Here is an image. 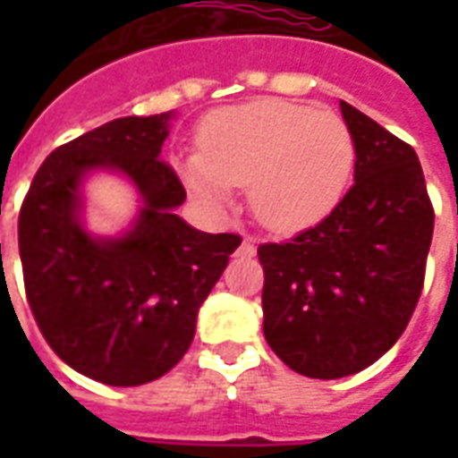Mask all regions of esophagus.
<instances>
[{
	"label": "esophagus",
	"instance_id": "obj_1",
	"mask_svg": "<svg viewBox=\"0 0 458 458\" xmlns=\"http://www.w3.org/2000/svg\"><path fill=\"white\" fill-rule=\"evenodd\" d=\"M255 252H258V245H255L250 238L242 240V245L238 248L240 258H255Z\"/></svg>",
	"mask_w": 458,
	"mask_h": 458
}]
</instances>
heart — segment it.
<instances>
[{
    "label": "heart",
    "mask_w": 458,
    "mask_h": 458,
    "mask_svg": "<svg viewBox=\"0 0 458 458\" xmlns=\"http://www.w3.org/2000/svg\"><path fill=\"white\" fill-rule=\"evenodd\" d=\"M353 164V134L338 114L262 98L210 114L200 151L179 174L210 208H228L233 189L250 186V208L265 228L297 233L336 208Z\"/></svg>",
    "instance_id": "1"
}]
</instances>
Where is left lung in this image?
Instances as JSON below:
<instances>
[{"mask_svg": "<svg viewBox=\"0 0 458 458\" xmlns=\"http://www.w3.org/2000/svg\"><path fill=\"white\" fill-rule=\"evenodd\" d=\"M355 183L314 228L259 245L269 348L292 370L360 373L403 336L422 294L434 210L410 144L341 100Z\"/></svg>", "mask_w": 458, "mask_h": 458, "instance_id": "8db88e82", "label": "left lung"}]
</instances>
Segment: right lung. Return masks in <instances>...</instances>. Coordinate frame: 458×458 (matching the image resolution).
<instances>
[{"instance_id":"obj_1","label":"right lung","mask_w":458,"mask_h":458,"mask_svg":"<svg viewBox=\"0 0 458 458\" xmlns=\"http://www.w3.org/2000/svg\"><path fill=\"white\" fill-rule=\"evenodd\" d=\"M174 113L120 117L51 151L19 213L29 307L55 355L78 373L134 387L169 373L189 351L200 304L240 235L200 233L176 216L186 191L159 159ZM117 173L140 196L130 229L84 228V179Z\"/></svg>"}]
</instances>
